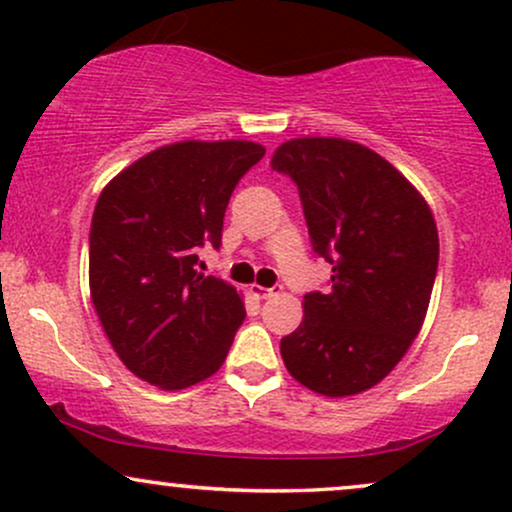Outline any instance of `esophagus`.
Masks as SVG:
<instances>
[{"label": "esophagus", "instance_id": "obj_1", "mask_svg": "<svg viewBox=\"0 0 512 512\" xmlns=\"http://www.w3.org/2000/svg\"><path fill=\"white\" fill-rule=\"evenodd\" d=\"M250 291L255 293L257 298H262V301H264V298H272L274 293H279L281 286H257L255 284V286H250Z\"/></svg>", "mask_w": 512, "mask_h": 512}]
</instances>
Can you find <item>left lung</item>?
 <instances>
[{
	"label": "left lung",
	"instance_id": "left-lung-1",
	"mask_svg": "<svg viewBox=\"0 0 512 512\" xmlns=\"http://www.w3.org/2000/svg\"><path fill=\"white\" fill-rule=\"evenodd\" d=\"M272 170L296 182L313 252L332 264L330 289L305 293V320L281 339V358L320 395H356L397 366L424 325L436 221L395 166L346 139L281 144Z\"/></svg>",
	"mask_w": 512,
	"mask_h": 512
}]
</instances>
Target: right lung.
<instances>
[{"mask_svg":"<svg viewBox=\"0 0 512 512\" xmlns=\"http://www.w3.org/2000/svg\"><path fill=\"white\" fill-rule=\"evenodd\" d=\"M252 142H180L110 180L88 233V284L110 344L146 383L182 390L226 361L245 308L231 284L199 272L221 248L238 180L260 163Z\"/></svg>","mask_w":512,"mask_h":512,"instance_id":"right-lung-1","label":"right lung"}]
</instances>
